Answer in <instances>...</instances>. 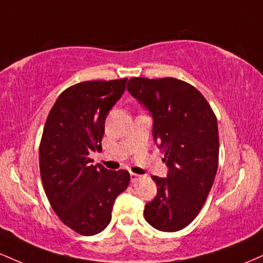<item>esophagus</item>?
I'll return each mask as SVG.
<instances>
[{"instance_id":"34e87169","label":"esophagus","mask_w":263,"mask_h":263,"mask_svg":"<svg viewBox=\"0 0 263 263\" xmlns=\"http://www.w3.org/2000/svg\"><path fill=\"white\" fill-rule=\"evenodd\" d=\"M140 179H141V175H139V174L130 173V180H132V182H137V181H139Z\"/></svg>"}]
</instances>
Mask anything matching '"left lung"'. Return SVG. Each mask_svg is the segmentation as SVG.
Segmentation results:
<instances>
[{
  "instance_id": "1",
  "label": "left lung",
  "mask_w": 263,
  "mask_h": 263,
  "mask_svg": "<svg viewBox=\"0 0 263 263\" xmlns=\"http://www.w3.org/2000/svg\"><path fill=\"white\" fill-rule=\"evenodd\" d=\"M129 93L152 113L153 137L169 167L144 217L154 229L175 232L197 216L219 166V129L210 104L195 87L180 79L135 77Z\"/></svg>"
}]
</instances>
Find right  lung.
Instances as JSON below:
<instances>
[{
	"label": "right lung",
	"mask_w": 263,
	"mask_h": 263,
	"mask_svg": "<svg viewBox=\"0 0 263 263\" xmlns=\"http://www.w3.org/2000/svg\"><path fill=\"white\" fill-rule=\"evenodd\" d=\"M126 81H88L67 88L44 124L40 144L44 193L62 222L79 235H97L108 226L117 196L130 181L126 170L110 171L92 165L89 158L102 150L105 118Z\"/></svg>",
	"instance_id": "obj_1"
}]
</instances>
